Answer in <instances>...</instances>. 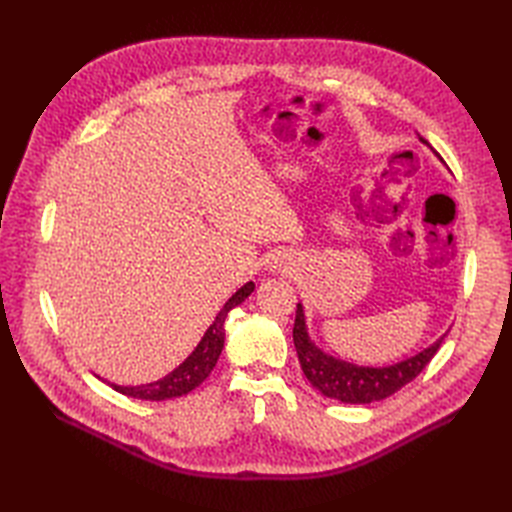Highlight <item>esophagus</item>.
<instances>
[{"label": "esophagus", "instance_id": "34e87169", "mask_svg": "<svg viewBox=\"0 0 512 512\" xmlns=\"http://www.w3.org/2000/svg\"><path fill=\"white\" fill-rule=\"evenodd\" d=\"M273 267H275V269H277V267H282V265H277V260H275V265H273Z\"/></svg>", "mask_w": 512, "mask_h": 512}]
</instances>
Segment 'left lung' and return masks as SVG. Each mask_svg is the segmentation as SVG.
Here are the masks:
<instances>
[{
  "mask_svg": "<svg viewBox=\"0 0 512 512\" xmlns=\"http://www.w3.org/2000/svg\"><path fill=\"white\" fill-rule=\"evenodd\" d=\"M421 141L427 145L425 138H421ZM444 337L446 335H442L433 346L401 363L389 367H363L335 359V356L324 354L320 348H316L307 335L301 303H297V316H294L292 327L294 348H297L305 378L324 397L344 401V404H371V401H380L397 393L401 386L412 382L429 365Z\"/></svg>",
  "mask_w": 512,
  "mask_h": 512,
  "instance_id": "1",
  "label": "left lung"
}]
</instances>
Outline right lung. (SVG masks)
Returning a JSON list of instances; mask_svg holds the SVG:
<instances>
[{
	"mask_svg": "<svg viewBox=\"0 0 512 512\" xmlns=\"http://www.w3.org/2000/svg\"><path fill=\"white\" fill-rule=\"evenodd\" d=\"M254 292V282H247L241 286L232 297L226 301V305L220 309V314L215 316L213 324L207 329V333L200 339V344L194 348V352L185 359L175 371H170L168 376L162 380H156L151 384H141V386H119L113 384V389L117 393H123L128 397L136 399H151V401H162L170 397H181L185 393L194 391L198 384H203V380L211 374V369L218 363L222 348H224V320L232 307H237L243 303L250 294Z\"/></svg>",
	"mask_w": 512,
	"mask_h": 512,
	"instance_id": "obj_1",
	"label": "right lung"
}]
</instances>
